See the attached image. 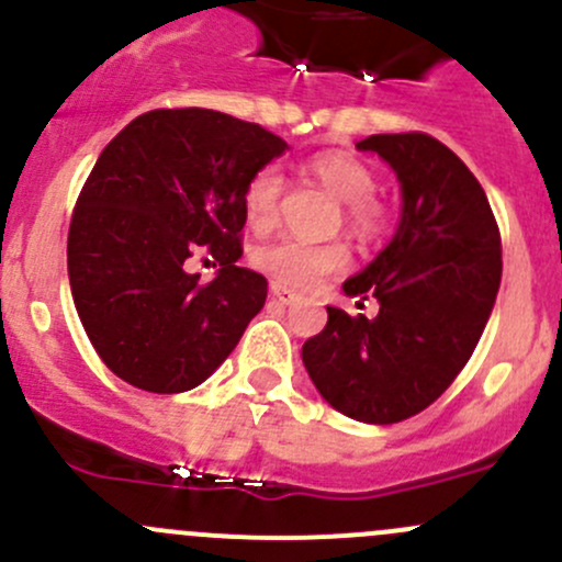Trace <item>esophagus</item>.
Returning <instances> with one entry per match:
<instances>
[{
  "label": "esophagus",
  "mask_w": 562,
  "mask_h": 562,
  "mask_svg": "<svg viewBox=\"0 0 562 562\" xmlns=\"http://www.w3.org/2000/svg\"><path fill=\"white\" fill-rule=\"evenodd\" d=\"M271 296H274L277 302H282V304H293V302H299V299H302V293L291 291V288L280 285V282H271Z\"/></svg>",
  "instance_id": "obj_1"
}]
</instances>
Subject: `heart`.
<instances>
[{"instance_id": "obj_1", "label": "heart", "mask_w": 562, "mask_h": 562, "mask_svg": "<svg viewBox=\"0 0 562 562\" xmlns=\"http://www.w3.org/2000/svg\"><path fill=\"white\" fill-rule=\"evenodd\" d=\"M307 173L321 181L334 198L345 201V225L359 239H372L386 225V212L375 198L378 179L367 162L348 151H321L307 162ZM282 173L277 166H263L249 176L241 206L249 231L269 234L280 220ZM252 266L271 280L288 288H307L321 277L342 269L348 252L339 241L313 245V241L280 239L271 245H260L252 252Z\"/></svg>"}]
</instances>
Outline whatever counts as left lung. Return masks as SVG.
Returning <instances> with one entry per match:
<instances>
[{
    "instance_id": "8db88e82",
    "label": "left lung",
    "mask_w": 562,
    "mask_h": 562,
    "mask_svg": "<svg viewBox=\"0 0 562 562\" xmlns=\"http://www.w3.org/2000/svg\"><path fill=\"white\" fill-rule=\"evenodd\" d=\"M356 149L386 160L402 190L396 234L342 285L381 310L326 307L302 359L334 411L396 424L432 405L473 356L501 288V231L479 179L432 135H370Z\"/></svg>"
}]
</instances>
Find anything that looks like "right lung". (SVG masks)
I'll return each mask as SVG.
<instances>
[{"label":"right lung","mask_w":562,"mask_h":562,"mask_svg":"<svg viewBox=\"0 0 562 562\" xmlns=\"http://www.w3.org/2000/svg\"><path fill=\"white\" fill-rule=\"evenodd\" d=\"M288 149L280 135L209 108H160L127 124L94 162L67 236L72 302L108 370L155 394L201 386L263 310L245 269L241 195ZM221 263L203 286L192 254Z\"/></svg>","instance_id":"right-lung-1"}]
</instances>
